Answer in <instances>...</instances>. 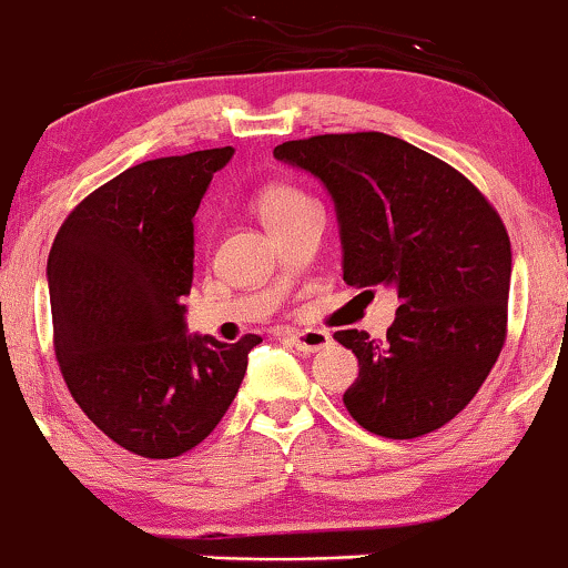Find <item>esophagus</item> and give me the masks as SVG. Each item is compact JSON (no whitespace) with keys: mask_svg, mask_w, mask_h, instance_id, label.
<instances>
[{"mask_svg":"<svg viewBox=\"0 0 568 568\" xmlns=\"http://www.w3.org/2000/svg\"><path fill=\"white\" fill-rule=\"evenodd\" d=\"M288 342L304 355H312V352H321L331 344V334H325L321 328H306V331H293L288 334Z\"/></svg>","mask_w":568,"mask_h":568,"instance_id":"esophagus-1","label":"esophagus"}]
</instances>
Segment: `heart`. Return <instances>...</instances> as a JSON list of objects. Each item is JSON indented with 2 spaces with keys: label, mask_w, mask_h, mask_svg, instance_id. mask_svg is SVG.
Segmentation results:
<instances>
[{
  "label": "heart",
  "mask_w": 568,
  "mask_h": 568,
  "mask_svg": "<svg viewBox=\"0 0 568 568\" xmlns=\"http://www.w3.org/2000/svg\"><path fill=\"white\" fill-rule=\"evenodd\" d=\"M310 197H306L304 192H298V189L293 186H285V184H272L258 192L256 197V211L262 221L266 224V230L270 226L280 224L283 219H288L291 213H296L298 207L310 205Z\"/></svg>",
  "instance_id": "b5f03b06"
}]
</instances>
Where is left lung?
Masks as SVG:
<instances>
[{"mask_svg": "<svg viewBox=\"0 0 568 568\" xmlns=\"http://www.w3.org/2000/svg\"><path fill=\"white\" fill-rule=\"evenodd\" d=\"M275 158L310 171L334 197L344 283L397 291L387 342L336 331L361 374L344 393L368 433L410 440L473 400L507 336L513 253L499 213L473 181L387 133L285 141Z\"/></svg>", "mask_w": 568, "mask_h": 568, "instance_id": "obj_1", "label": "left lung"}]
</instances>
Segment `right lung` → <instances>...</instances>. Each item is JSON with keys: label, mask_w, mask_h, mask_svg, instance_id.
<instances>
[{"label": "right lung", "mask_w": 568, "mask_h": 568, "mask_svg": "<svg viewBox=\"0 0 568 568\" xmlns=\"http://www.w3.org/2000/svg\"><path fill=\"white\" fill-rule=\"evenodd\" d=\"M234 149L146 160L69 213L48 258L53 347L71 397L116 446L173 459L216 429L262 336H186L194 213Z\"/></svg>", "instance_id": "1"}]
</instances>
